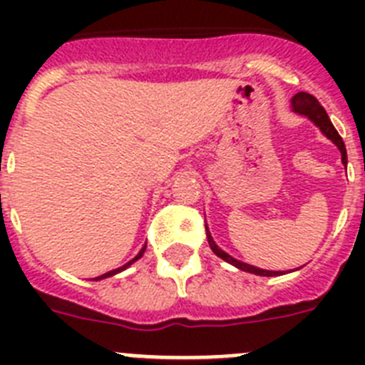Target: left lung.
Listing matches in <instances>:
<instances>
[{
    "label": "left lung",
    "instance_id": "1",
    "mask_svg": "<svg viewBox=\"0 0 365 365\" xmlns=\"http://www.w3.org/2000/svg\"><path fill=\"white\" fill-rule=\"evenodd\" d=\"M292 109H294L296 113H299V115H305V117L311 118L312 122H314L318 128H320L322 131H324V135L327 138H331L334 144L338 146V150L341 151V160H344V164H347V151H346V144H344V140H341V137L338 135V131L334 130V125L331 124V120H329L327 113H325V109L322 108V104L318 102V100L314 98L312 95H309V93H298V95L292 98ZM206 235H208V243H210V248L214 250L215 254H217L221 259L228 261V263H232L234 267H237V269L245 270V272H252V274H257V276H278V272H272V270H263V269H256V267L252 265H247V263H241V261L234 259L232 256H228L227 252H222L221 248L215 245V241L212 240L210 232H208V228H206Z\"/></svg>",
    "mask_w": 365,
    "mask_h": 365
}]
</instances>
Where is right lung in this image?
Here are the masks:
<instances>
[{
	"label": "right lung",
	"instance_id": "right-lung-1",
	"mask_svg": "<svg viewBox=\"0 0 365 365\" xmlns=\"http://www.w3.org/2000/svg\"><path fill=\"white\" fill-rule=\"evenodd\" d=\"M144 250H146V247H143V250H140V252H138V256H137V257H135V259H131V261H130V263H125V265H124V267H120V269H117V270H111V272H108V274H102V276H98V278H96V279L108 278V276H113V274H117V272H120V270H124V269H125V267H130V265H131V263H133V261H137V259H138V257L143 256V252H144Z\"/></svg>",
	"mask_w": 365,
	"mask_h": 365
}]
</instances>
